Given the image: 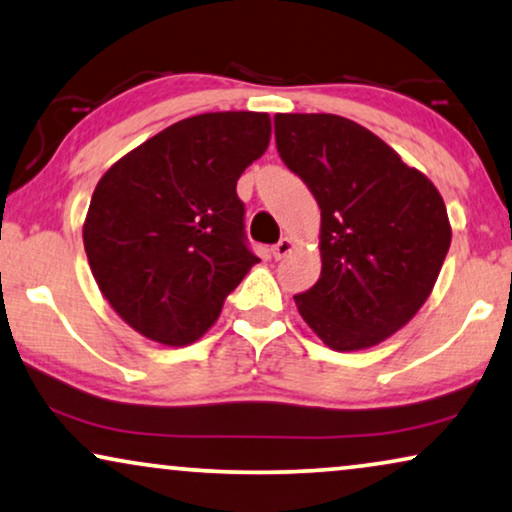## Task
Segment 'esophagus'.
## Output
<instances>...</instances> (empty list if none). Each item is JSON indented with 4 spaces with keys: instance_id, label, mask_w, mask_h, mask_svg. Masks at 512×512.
<instances>
[{
    "instance_id": "1",
    "label": "esophagus",
    "mask_w": 512,
    "mask_h": 512,
    "mask_svg": "<svg viewBox=\"0 0 512 512\" xmlns=\"http://www.w3.org/2000/svg\"><path fill=\"white\" fill-rule=\"evenodd\" d=\"M292 250V241L290 238H281L276 245H271V255L276 257V260H281V257L288 255V252Z\"/></svg>"
}]
</instances>
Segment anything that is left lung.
<instances>
[{"label": "left lung", "mask_w": 512, "mask_h": 512, "mask_svg": "<svg viewBox=\"0 0 512 512\" xmlns=\"http://www.w3.org/2000/svg\"><path fill=\"white\" fill-rule=\"evenodd\" d=\"M276 149L320 206L318 283L295 295L335 351L398 332L431 295L452 229L438 189L417 168L337 114H276Z\"/></svg>", "instance_id": "1"}]
</instances>
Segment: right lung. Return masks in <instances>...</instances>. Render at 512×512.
Returning a JSON list of instances; mask_svg holds the SVG:
<instances>
[{"label":"right lung","instance_id":"right-lung-1","mask_svg":"<svg viewBox=\"0 0 512 512\" xmlns=\"http://www.w3.org/2000/svg\"><path fill=\"white\" fill-rule=\"evenodd\" d=\"M269 138V114H199L100 177L84 222L86 257L102 295L140 335L196 342L260 262L236 182Z\"/></svg>","mask_w":512,"mask_h":512}]
</instances>
